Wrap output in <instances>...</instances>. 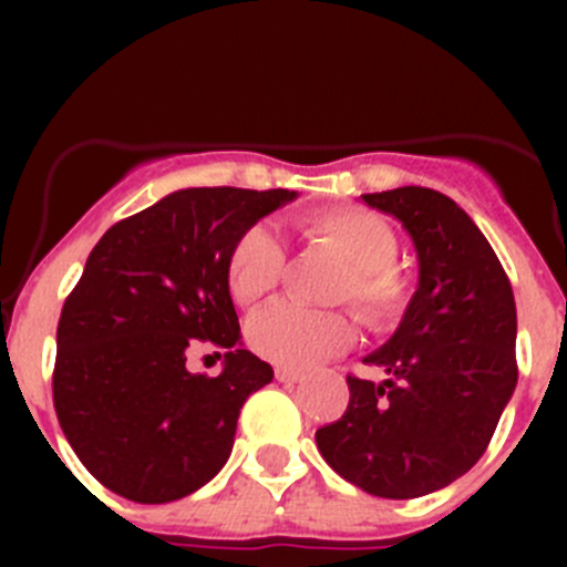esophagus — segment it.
Masks as SVG:
<instances>
[{
    "label": "esophagus",
    "instance_id": "1",
    "mask_svg": "<svg viewBox=\"0 0 567 567\" xmlns=\"http://www.w3.org/2000/svg\"><path fill=\"white\" fill-rule=\"evenodd\" d=\"M305 379V373H299V370H290V368H277V381H282V384H296V381Z\"/></svg>",
    "mask_w": 567,
    "mask_h": 567
}]
</instances>
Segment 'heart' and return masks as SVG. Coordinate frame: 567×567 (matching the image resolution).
<instances>
[{
  "label": "heart",
  "mask_w": 567,
  "mask_h": 567,
  "mask_svg": "<svg viewBox=\"0 0 567 567\" xmlns=\"http://www.w3.org/2000/svg\"><path fill=\"white\" fill-rule=\"evenodd\" d=\"M305 236L320 241L348 262V279L337 299L348 301L368 323H384L403 307L405 279L394 268L398 236L384 216L368 208H329L299 221ZM285 271V249L277 233L251 225L227 255L225 277L241 307H255L274 293ZM249 346L268 362L307 370L334 357L351 342L353 331L340 312H312L279 301L249 320Z\"/></svg>",
  "instance_id": "b5f03b06"
}]
</instances>
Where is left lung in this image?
<instances>
[{
	"label": "left lung",
	"instance_id": "left-lung-1",
	"mask_svg": "<svg viewBox=\"0 0 567 567\" xmlns=\"http://www.w3.org/2000/svg\"><path fill=\"white\" fill-rule=\"evenodd\" d=\"M362 199L409 233L420 282L394 334L364 357L386 379L348 375L346 414L316 442L357 488L414 499L455 483L488 447L518 381L516 299L499 257L447 194L400 186Z\"/></svg>",
	"mask_w": 567,
	"mask_h": 567
}]
</instances>
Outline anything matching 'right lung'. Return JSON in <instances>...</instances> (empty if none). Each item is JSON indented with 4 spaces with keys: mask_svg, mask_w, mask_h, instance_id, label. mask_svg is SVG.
<instances>
[{
    "mask_svg": "<svg viewBox=\"0 0 567 567\" xmlns=\"http://www.w3.org/2000/svg\"><path fill=\"white\" fill-rule=\"evenodd\" d=\"M296 197L181 188L109 227L90 251L56 326L54 409L73 453L109 491L164 505L230 458L241 405L274 370L241 346L227 255ZM199 344L226 351L216 380L187 373Z\"/></svg>",
    "mask_w": 567,
    "mask_h": 567,
    "instance_id": "obj_1",
    "label": "right lung"
}]
</instances>
